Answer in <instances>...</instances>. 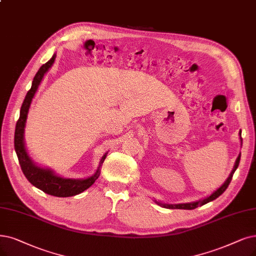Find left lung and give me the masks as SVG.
<instances>
[{"mask_svg": "<svg viewBox=\"0 0 256 256\" xmlns=\"http://www.w3.org/2000/svg\"><path fill=\"white\" fill-rule=\"evenodd\" d=\"M240 160V154L238 156L236 162H235V165H234V167H233V170H232V172L230 173V176H229V178H227V180L224 182V185H222V187H220L216 191H214V192L211 194V196H209L208 198H204V200H198V202H188V204H178V205H167V204H162V202H156L160 204V205L162 207H164V208H168V209H185V210H192V209L198 208V206L205 205V204H207V202H211V200H213L218 198L220 196H222V194L224 191H226V189H227L228 186H229V184L231 182V180H232V178H233V174H234L235 170H236L238 167Z\"/></svg>", "mask_w": 256, "mask_h": 256, "instance_id": "left-lung-1", "label": "left lung"}]
</instances>
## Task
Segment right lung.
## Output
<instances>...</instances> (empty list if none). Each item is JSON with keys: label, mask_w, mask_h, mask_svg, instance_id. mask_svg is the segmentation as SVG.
<instances>
[{"label": "right lung", "mask_w": 256, "mask_h": 256, "mask_svg": "<svg viewBox=\"0 0 256 256\" xmlns=\"http://www.w3.org/2000/svg\"><path fill=\"white\" fill-rule=\"evenodd\" d=\"M56 56L54 54V56L51 58L47 63L40 66V68L38 69L36 74L34 78L32 88L28 90V92L25 96V100L21 107V112H20V118L16 125L14 149L18 158L20 166H21L24 176L34 187L44 191L45 193L49 194V196H54L58 198H68L82 193L92 185L96 180V178L100 176V169L96 170V172L92 176L85 180H70L60 178L58 176H54L52 171L36 166L28 156L24 145V127L30 104H32V98L36 92L40 80H42L46 71L54 64ZM106 156L107 153L102 158L100 165L103 164Z\"/></svg>", "instance_id": "obj_1"}]
</instances>
